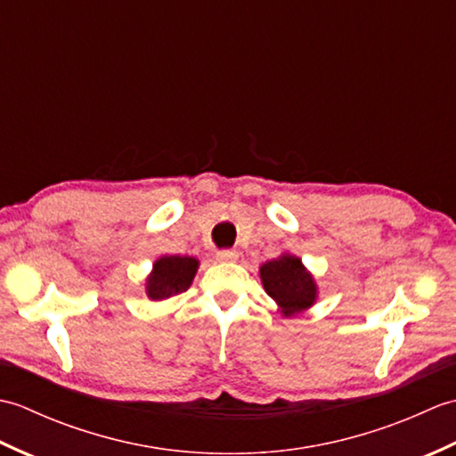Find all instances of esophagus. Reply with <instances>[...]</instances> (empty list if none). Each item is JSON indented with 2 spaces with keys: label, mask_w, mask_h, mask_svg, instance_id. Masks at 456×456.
<instances>
[{
  "label": "esophagus",
  "mask_w": 456,
  "mask_h": 456,
  "mask_svg": "<svg viewBox=\"0 0 456 456\" xmlns=\"http://www.w3.org/2000/svg\"><path fill=\"white\" fill-rule=\"evenodd\" d=\"M216 256H217V260H221V263H233V260L239 258V253L231 248H223V250H217Z\"/></svg>",
  "instance_id": "esophagus-1"
}]
</instances>
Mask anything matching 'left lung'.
I'll return each mask as SVG.
<instances>
[{
	"mask_svg": "<svg viewBox=\"0 0 456 456\" xmlns=\"http://www.w3.org/2000/svg\"><path fill=\"white\" fill-rule=\"evenodd\" d=\"M260 280L266 294L274 299L280 314L292 317L305 312L317 299V284L302 265V258L282 255L260 266Z\"/></svg>",
	"mask_w": 456,
	"mask_h": 456,
	"instance_id": "8db88e82",
	"label": "left lung"
}]
</instances>
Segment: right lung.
<instances>
[{
    "label": "right lung",
    "mask_w": 456,
    "mask_h": 456,
    "mask_svg": "<svg viewBox=\"0 0 456 456\" xmlns=\"http://www.w3.org/2000/svg\"><path fill=\"white\" fill-rule=\"evenodd\" d=\"M198 266L200 260L193 256L164 255L154 260L152 273L147 278V296L160 302V299L186 292L198 273Z\"/></svg>",
    "instance_id": "right-lung-1"
}]
</instances>
